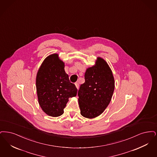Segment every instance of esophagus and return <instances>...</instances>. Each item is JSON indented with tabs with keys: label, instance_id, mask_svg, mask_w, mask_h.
Returning a JSON list of instances; mask_svg holds the SVG:
<instances>
[{
	"label": "esophagus",
	"instance_id": "obj_1",
	"mask_svg": "<svg viewBox=\"0 0 157 157\" xmlns=\"http://www.w3.org/2000/svg\"><path fill=\"white\" fill-rule=\"evenodd\" d=\"M75 86L77 89H78V87H79V84H78V83H77V82H75Z\"/></svg>",
	"mask_w": 157,
	"mask_h": 157
}]
</instances>
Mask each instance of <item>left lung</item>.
Returning a JSON list of instances; mask_svg holds the SVG:
<instances>
[{"label": "left lung", "mask_w": 157, "mask_h": 157, "mask_svg": "<svg viewBox=\"0 0 157 157\" xmlns=\"http://www.w3.org/2000/svg\"><path fill=\"white\" fill-rule=\"evenodd\" d=\"M85 82L78 91L80 113L91 119L101 114L111 101L115 87L114 78L108 63L101 57L87 68Z\"/></svg>", "instance_id": "8db88e82"}]
</instances>
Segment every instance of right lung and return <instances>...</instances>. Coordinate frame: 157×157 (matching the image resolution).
<instances>
[{
	"label": "right lung",
	"mask_w": 157,
	"mask_h": 157,
	"mask_svg": "<svg viewBox=\"0 0 157 157\" xmlns=\"http://www.w3.org/2000/svg\"><path fill=\"white\" fill-rule=\"evenodd\" d=\"M39 104L48 116L59 117L64 113L70 97L77 95V89L70 82L64 63L59 55L48 56L39 68L36 79Z\"/></svg>",
	"instance_id": "right-lung-1"
}]
</instances>
